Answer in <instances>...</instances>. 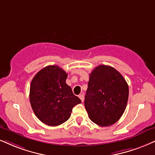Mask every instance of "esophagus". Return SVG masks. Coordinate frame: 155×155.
Here are the masks:
<instances>
[{
	"mask_svg": "<svg viewBox=\"0 0 155 155\" xmlns=\"http://www.w3.org/2000/svg\"><path fill=\"white\" fill-rule=\"evenodd\" d=\"M79 99H81V101H82V102H83V101H84V96L83 94H79Z\"/></svg>",
	"mask_w": 155,
	"mask_h": 155,
	"instance_id": "1",
	"label": "esophagus"
}]
</instances>
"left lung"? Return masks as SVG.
I'll list each match as a JSON object with an SVG mask.
<instances>
[{"label":"left lung","mask_w":155,"mask_h":155,"mask_svg":"<svg viewBox=\"0 0 155 155\" xmlns=\"http://www.w3.org/2000/svg\"><path fill=\"white\" fill-rule=\"evenodd\" d=\"M129 87L114 68L99 65L89 74L84 106L89 119L101 127L116 123L126 109Z\"/></svg>","instance_id":"1"}]
</instances>
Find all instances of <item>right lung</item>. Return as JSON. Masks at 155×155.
<instances>
[{
	"mask_svg": "<svg viewBox=\"0 0 155 155\" xmlns=\"http://www.w3.org/2000/svg\"><path fill=\"white\" fill-rule=\"evenodd\" d=\"M68 74L56 65L42 68L32 79L30 102L38 119L48 126H58L67 121L74 106L81 103L66 83Z\"/></svg>",
	"mask_w": 155,
	"mask_h": 155,
	"instance_id": "add662e5",
	"label": "right lung"
}]
</instances>
